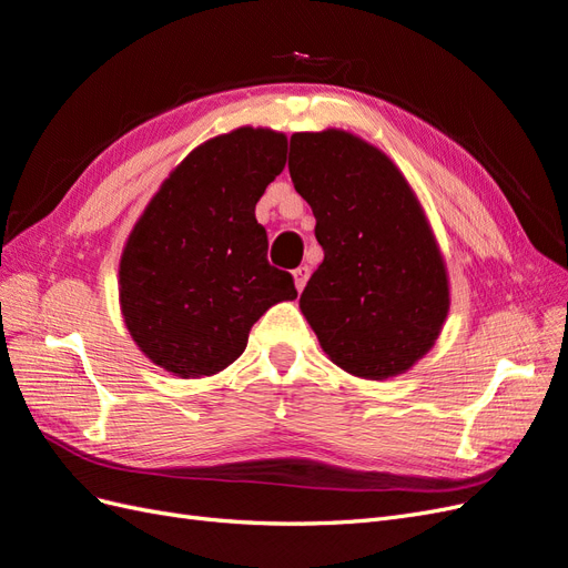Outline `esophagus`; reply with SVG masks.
<instances>
[{"mask_svg": "<svg viewBox=\"0 0 568 568\" xmlns=\"http://www.w3.org/2000/svg\"><path fill=\"white\" fill-rule=\"evenodd\" d=\"M307 277H311V270H307L305 265H301V267H296V270H294V284H296V288H298V291H303V288H305Z\"/></svg>", "mask_w": 568, "mask_h": 568, "instance_id": "34e87169", "label": "esophagus"}]
</instances>
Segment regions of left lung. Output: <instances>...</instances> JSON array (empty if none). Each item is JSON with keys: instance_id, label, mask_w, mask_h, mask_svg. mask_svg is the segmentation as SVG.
Instances as JSON below:
<instances>
[{"instance_id": "1", "label": "left lung", "mask_w": 568, "mask_h": 568, "mask_svg": "<svg viewBox=\"0 0 568 568\" xmlns=\"http://www.w3.org/2000/svg\"><path fill=\"white\" fill-rule=\"evenodd\" d=\"M288 173L324 251L298 301L322 351L359 379L405 374L450 311L448 267L415 189L382 149L336 128L291 134Z\"/></svg>"}]
</instances>
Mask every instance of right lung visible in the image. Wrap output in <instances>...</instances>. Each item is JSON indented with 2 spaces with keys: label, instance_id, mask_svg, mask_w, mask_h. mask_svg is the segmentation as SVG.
<instances>
[{
  "label": "right lung",
  "instance_id": "obj_1",
  "mask_svg": "<svg viewBox=\"0 0 568 568\" xmlns=\"http://www.w3.org/2000/svg\"><path fill=\"white\" fill-rule=\"evenodd\" d=\"M286 134L236 128L175 165L120 253L118 301L153 365L201 379L246 351L251 326L294 301L291 274L267 263L255 203L286 163Z\"/></svg>",
  "mask_w": 568,
  "mask_h": 568
}]
</instances>
